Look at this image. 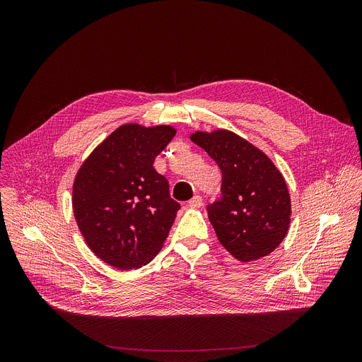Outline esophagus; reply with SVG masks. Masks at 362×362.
Listing matches in <instances>:
<instances>
[{
    "mask_svg": "<svg viewBox=\"0 0 362 362\" xmlns=\"http://www.w3.org/2000/svg\"><path fill=\"white\" fill-rule=\"evenodd\" d=\"M187 204H189V208H200V206L203 204V200L200 196H194L193 199H190L187 202Z\"/></svg>",
    "mask_w": 362,
    "mask_h": 362,
    "instance_id": "1",
    "label": "esophagus"
}]
</instances>
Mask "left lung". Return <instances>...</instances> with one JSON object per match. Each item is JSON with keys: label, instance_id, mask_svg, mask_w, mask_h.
I'll list each match as a JSON object with an SVG mask.
<instances>
[{"label": "left lung", "instance_id": "left-lung-1", "mask_svg": "<svg viewBox=\"0 0 362 362\" xmlns=\"http://www.w3.org/2000/svg\"><path fill=\"white\" fill-rule=\"evenodd\" d=\"M190 140L222 170V197L208 206L219 242L240 262L268 256L291 223V197L282 173L262 150L233 132H196Z\"/></svg>", "mask_w": 362, "mask_h": 362}]
</instances>
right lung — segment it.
<instances>
[{"mask_svg": "<svg viewBox=\"0 0 362 362\" xmlns=\"http://www.w3.org/2000/svg\"><path fill=\"white\" fill-rule=\"evenodd\" d=\"M172 126L129 123L103 140L80 166L73 211L91 252L106 264L137 269L156 256L180 204L153 168L175 137Z\"/></svg>", "mask_w": 362, "mask_h": 362, "instance_id": "1", "label": "right lung"}]
</instances>
